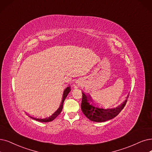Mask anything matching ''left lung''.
I'll use <instances>...</instances> for the list:
<instances>
[{
	"label": "left lung",
	"mask_w": 152,
	"mask_h": 152,
	"mask_svg": "<svg viewBox=\"0 0 152 152\" xmlns=\"http://www.w3.org/2000/svg\"><path fill=\"white\" fill-rule=\"evenodd\" d=\"M129 95L127 96L128 99ZM127 102L125 100L117 107H104L94 102L88 95L82 93L81 109L83 114L90 120L96 122H102L111 120L123 110Z\"/></svg>",
	"instance_id": "obj_1"
}]
</instances>
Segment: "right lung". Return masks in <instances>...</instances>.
<instances>
[{"instance_id":"obj_1","label":"right lung","mask_w":152,"mask_h":152,"mask_svg":"<svg viewBox=\"0 0 152 152\" xmlns=\"http://www.w3.org/2000/svg\"><path fill=\"white\" fill-rule=\"evenodd\" d=\"M70 90H71L70 86L66 87L65 89V90L64 91L62 99L61 101H60V103L59 104L58 106L52 112L50 113V114H48L47 116H46L44 118H34V117H30V118H32V119L35 120L37 121H39V122H51V121L53 120L60 113V112H62L64 100L66 99V97L69 94V93L70 92Z\"/></svg>"}]
</instances>
